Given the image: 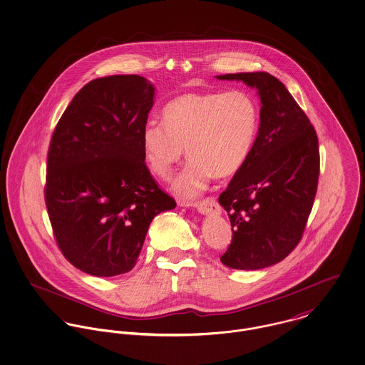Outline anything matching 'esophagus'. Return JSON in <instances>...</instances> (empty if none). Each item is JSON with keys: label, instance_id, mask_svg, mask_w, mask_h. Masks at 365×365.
<instances>
[{"label": "esophagus", "instance_id": "obj_1", "mask_svg": "<svg viewBox=\"0 0 365 365\" xmlns=\"http://www.w3.org/2000/svg\"><path fill=\"white\" fill-rule=\"evenodd\" d=\"M195 207H196L197 211L201 214H220L221 212V207L214 197H207L202 201H198L195 204Z\"/></svg>", "mask_w": 365, "mask_h": 365}]
</instances>
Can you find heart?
I'll return each instance as SVG.
<instances>
[{
	"label": "heart",
	"instance_id": "1",
	"mask_svg": "<svg viewBox=\"0 0 365 365\" xmlns=\"http://www.w3.org/2000/svg\"><path fill=\"white\" fill-rule=\"evenodd\" d=\"M163 116L164 122H145L143 155L154 175L168 179L186 148L192 158L172 186L185 200L202 193L214 175L229 178L239 172L259 129V104L247 90L183 94L169 101Z\"/></svg>",
	"mask_w": 365,
	"mask_h": 365
}]
</instances>
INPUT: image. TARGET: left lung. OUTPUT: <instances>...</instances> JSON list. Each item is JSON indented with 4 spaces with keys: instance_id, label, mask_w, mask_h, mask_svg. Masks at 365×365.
Here are the masks:
<instances>
[{
    "instance_id": "obj_1",
    "label": "left lung",
    "mask_w": 365,
    "mask_h": 365,
    "mask_svg": "<svg viewBox=\"0 0 365 365\" xmlns=\"http://www.w3.org/2000/svg\"><path fill=\"white\" fill-rule=\"evenodd\" d=\"M217 78L255 87L261 100L252 154L220 196L233 232L222 264L261 269L286 258L303 237L319 178L318 138L275 76L252 72Z\"/></svg>"
}]
</instances>
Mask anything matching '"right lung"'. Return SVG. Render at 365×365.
Wrapping results in <instances>:
<instances>
[{
    "instance_id": "obj_1",
    "label": "right lung",
    "mask_w": 365,
    "mask_h": 365,
    "mask_svg": "<svg viewBox=\"0 0 365 365\" xmlns=\"http://www.w3.org/2000/svg\"><path fill=\"white\" fill-rule=\"evenodd\" d=\"M153 104L147 79L113 75L83 86L56 123L46 207L59 250L88 275L129 272L153 218L176 207L144 163L141 132Z\"/></svg>"
}]
</instances>
